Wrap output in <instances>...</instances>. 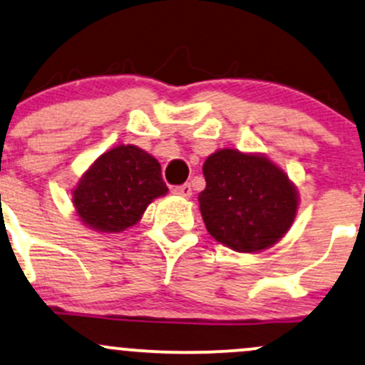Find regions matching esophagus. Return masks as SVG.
I'll return each mask as SVG.
<instances>
[{"label":"esophagus","mask_w":365,"mask_h":365,"mask_svg":"<svg viewBox=\"0 0 365 365\" xmlns=\"http://www.w3.org/2000/svg\"><path fill=\"white\" fill-rule=\"evenodd\" d=\"M173 192H175L176 195H182V197H190V195H192V187H190V183H183V185L175 187Z\"/></svg>","instance_id":"1"}]
</instances>
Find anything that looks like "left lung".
Segmentation results:
<instances>
[{"instance_id":"8db88e82","label":"left lung","mask_w":365,"mask_h":365,"mask_svg":"<svg viewBox=\"0 0 365 365\" xmlns=\"http://www.w3.org/2000/svg\"><path fill=\"white\" fill-rule=\"evenodd\" d=\"M199 206L207 232L239 253H258L284 237L298 211V192L282 170L259 154L216 150L202 166Z\"/></svg>"}]
</instances>
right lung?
Returning <instances> with one entry per match:
<instances>
[{
	"mask_svg": "<svg viewBox=\"0 0 365 365\" xmlns=\"http://www.w3.org/2000/svg\"><path fill=\"white\" fill-rule=\"evenodd\" d=\"M168 192L161 164L137 145H118L90 166L72 192L76 213L97 232H123Z\"/></svg>",
	"mask_w": 365,
	"mask_h": 365,
	"instance_id": "obj_1",
	"label": "right lung"
}]
</instances>
